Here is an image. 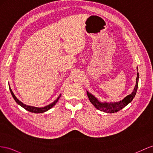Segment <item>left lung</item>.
<instances>
[{
  "label": "left lung",
  "instance_id": "left-lung-1",
  "mask_svg": "<svg viewBox=\"0 0 153 153\" xmlns=\"http://www.w3.org/2000/svg\"><path fill=\"white\" fill-rule=\"evenodd\" d=\"M137 70H138V67H137ZM138 79H139V74L138 72H137L136 83L132 92L131 94L127 96L121 101H118V102H111V103L101 102V101H100L98 100H97L94 96H93L92 94L89 93L88 91H87L88 97L90 101L91 102V103L97 109H98V110L103 111L104 112H107V113L117 112L119 111H120L121 109L124 108L125 106H127L129 103H131L132 101L133 98H134L136 94L137 89H138Z\"/></svg>",
  "mask_w": 153,
  "mask_h": 153
}]
</instances>
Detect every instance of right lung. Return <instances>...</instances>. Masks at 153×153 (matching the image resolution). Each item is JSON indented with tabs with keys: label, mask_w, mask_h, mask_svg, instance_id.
I'll use <instances>...</instances> for the list:
<instances>
[{
	"label": "right lung",
	"mask_w": 153,
	"mask_h": 153,
	"mask_svg": "<svg viewBox=\"0 0 153 153\" xmlns=\"http://www.w3.org/2000/svg\"><path fill=\"white\" fill-rule=\"evenodd\" d=\"M10 92H11V95H12V96L13 97V99L15 100V101H16V103L17 104H19V105H20V106H21L22 107H23L25 109H26V111H28L31 112H33V113H43V112H45L48 111L49 109H50L51 108H52L54 106V105L56 104V103L57 102V101L59 100V99L60 97H61V94H60L59 96V97H57V98L56 99V100L54 101L53 103H50V105H46V106H45L44 107H40V108H39V107H33V106H30V105H27L26 104H24L22 102H21V101H19L17 98V97L14 95V94H13V91H11V89L10 87Z\"/></svg>",
	"instance_id": "add662e5"
}]
</instances>
